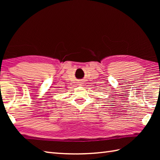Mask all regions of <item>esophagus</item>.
Masks as SVG:
<instances>
[{"mask_svg": "<svg viewBox=\"0 0 160 160\" xmlns=\"http://www.w3.org/2000/svg\"><path fill=\"white\" fill-rule=\"evenodd\" d=\"M80 82V85H82V82Z\"/></svg>", "mask_w": 160, "mask_h": 160, "instance_id": "obj_1", "label": "esophagus"}]
</instances>
